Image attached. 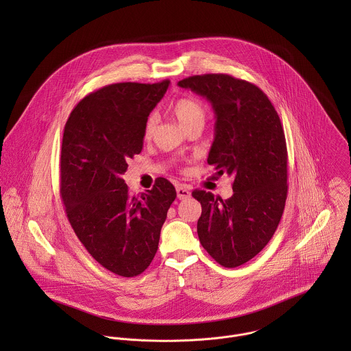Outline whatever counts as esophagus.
Segmentation results:
<instances>
[{
	"mask_svg": "<svg viewBox=\"0 0 351 351\" xmlns=\"http://www.w3.org/2000/svg\"><path fill=\"white\" fill-rule=\"evenodd\" d=\"M177 197L180 200H186L191 197V191L186 186H178L177 188Z\"/></svg>",
	"mask_w": 351,
	"mask_h": 351,
	"instance_id": "34e87169",
	"label": "esophagus"
}]
</instances>
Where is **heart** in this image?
<instances>
[{
	"instance_id": "heart-1",
	"label": "heart",
	"mask_w": 351,
	"mask_h": 351,
	"mask_svg": "<svg viewBox=\"0 0 351 351\" xmlns=\"http://www.w3.org/2000/svg\"><path fill=\"white\" fill-rule=\"evenodd\" d=\"M171 110L181 123V125L186 130L196 123H204L205 120V109L200 101L192 97H181L171 104ZM155 128V116L150 114L143 125V138L149 141L152 136Z\"/></svg>"
}]
</instances>
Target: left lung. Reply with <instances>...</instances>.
Listing matches in <instances>:
<instances>
[{
    "mask_svg": "<svg viewBox=\"0 0 351 351\" xmlns=\"http://www.w3.org/2000/svg\"><path fill=\"white\" fill-rule=\"evenodd\" d=\"M178 86L212 104L216 124L208 165L232 177L234 195L223 200L196 189L201 246L224 267H237L274 235L288 193L284 128L267 96L254 84L228 74L188 77Z\"/></svg>",
    "mask_w": 351,
    "mask_h": 351,
    "instance_id": "1",
    "label": "left lung"
}]
</instances>
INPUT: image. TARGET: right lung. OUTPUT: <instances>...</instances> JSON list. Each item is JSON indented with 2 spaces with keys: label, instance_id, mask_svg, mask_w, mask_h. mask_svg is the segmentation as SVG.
Here are the masks:
<instances>
[{
  "label": "right lung",
  "instance_id": "1",
  "mask_svg": "<svg viewBox=\"0 0 351 351\" xmlns=\"http://www.w3.org/2000/svg\"><path fill=\"white\" fill-rule=\"evenodd\" d=\"M170 81L120 82L80 101L70 113L60 149V196L67 219L89 254L106 270L135 277L150 266L160 228L177 193L156 178L134 196L121 178L143 149V125Z\"/></svg>",
  "mask_w": 351,
  "mask_h": 351
}]
</instances>
